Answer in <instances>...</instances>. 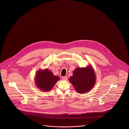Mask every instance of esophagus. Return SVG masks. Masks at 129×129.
I'll list each match as a JSON object with an SVG mask.
<instances>
[{"label": "esophagus", "instance_id": "obj_1", "mask_svg": "<svg viewBox=\"0 0 129 129\" xmlns=\"http://www.w3.org/2000/svg\"><path fill=\"white\" fill-rule=\"evenodd\" d=\"M62 79H63V80H67V76H63V77H62Z\"/></svg>", "mask_w": 129, "mask_h": 129}]
</instances>
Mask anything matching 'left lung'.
<instances>
[{"label":"left lung","mask_w":129,"mask_h":129,"mask_svg":"<svg viewBox=\"0 0 129 129\" xmlns=\"http://www.w3.org/2000/svg\"><path fill=\"white\" fill-rule=\"evenodd\" d=\"M69 80L78 93H84L93 87L95 84L96 76L90 65L85 68H76Z\"/></svg>","instance_id":"1"}]
</instances>
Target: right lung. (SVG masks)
I'll return each mask as SVG.
<instances>
[{"label": "right lung", "instance_id": "1", "mask_svg": "<svg viewBox=\"0 0 129 129\" xmlns=\"http://www.w3.org/2000/svg\"><path fill=\"white\" fill-rule=\"evenodd\" d=\"M59 79V77L55 76L52 72L46 69L39 70L37 72L35 82L39 89L43 91H49L53 88Z\"/></svg>", "mask_w": 129, "mask_h": 129}]
</instances>
